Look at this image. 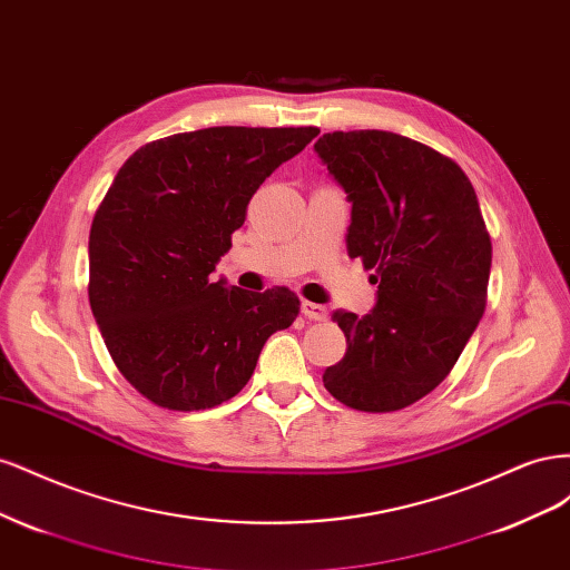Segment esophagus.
<instances>
[{"label": "esophagus", "instance_id": "esophagus-1", "mask_svg": "<svg viewBox=\"0 0 570 570\" xmlns=\"http://www.w3.org/2000/svg\"><path fill=\"white\" fill-rule=\"evenodd\" d=\"M302 314L312 321H325L327 318V308L323 304L314 302H302Z\"/></svg>", "mask_w": 570, "mask_h": 570}]
</instances>
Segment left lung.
Returning <instances> with one entry per match:
<instances>
[{"mask_svg": "<svg viewBox=\"0 0 570 570\" xmlns=\"http://www.w3.org/2000/svg\"><path fill=\"white\" fill-rule=\"evenodd\" d=\"M314 149L352 202L347 252L377 283L371 314H335L347 352L323 385L356 411L406 409L450 375L485 314L492 243L475 189L396 132H325Z\"/></svg>", "mask_w": 570, "mask_h": 570, "instance_id": "obj_1", "label": "left lung"}]
</instances>
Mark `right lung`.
Wrapping results in <instances>:
<instances>
[{"label":"right lung","mask_w":570,"mask_h":570,"mask_svg":"<svg viewBox=\"0 0 570 570\" xmlns=\"http://www.w3.org/2000/svg\"><path fill=\"white\" fill-rule=\"evenodd\" d=\"M321 130L218 126L147 142L118 168L90 228V306L116 368L151 404L214 409L299 314L287 287L212 283L247 204Z\"/></svg>","instance_id":"1"}]
</instances>
